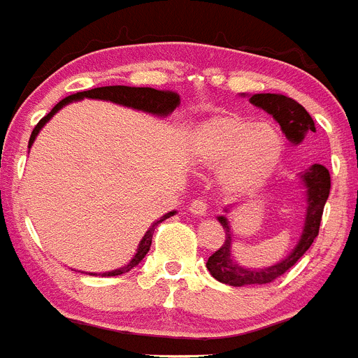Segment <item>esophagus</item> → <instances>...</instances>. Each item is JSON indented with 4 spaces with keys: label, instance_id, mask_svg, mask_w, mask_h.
I'll return each mask as SVG.
<instances>
[{
    "label": "esophagus",
    "instance_id": "obj_1",
    "mask_svg": "<svg viewBox=\"0 0 358 358\" xmlns=\"http://www.w3.org/2000/svg\"><path fill=\"white\" fill-rule=\"evenodd\" d=\"M188 210L194 215H197V217H202V215H206L208 211V202L204 201V199H195V201L189 202Z\"/></svg>",
    "mask_w": 358,
    "mask_h": 358
}]
</instances>
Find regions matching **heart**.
Instances as JSON below:
<instances>
[{
    "label": "heart",
    "mask_w": 358,
    "mask_h": 358,
    "mask_svg": "<svg viewBox=\"0 0 358 358\" xmlns=\"http://www.w3.org/2000/svg\"><path fill=\"white\" fill-rule=\"evenodd\" d=\"M192 150L202 166L222 169L224 185L231 192H249L276 169L283 154V138L273 123L224 115L199 125Z\"/></svg>",
    "instance_id": "obj_1"
}]
</instances>
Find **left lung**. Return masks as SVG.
<instances>
[{
  "instance_id": "1",
  "label": "left lung",
  "mask_w": 358,
  "mask_h": 358,
  "mask_svg": "<svg viewBox=\"0 0 358 358\" xmlns=\"http://www.w3.org/2000/svg\"><path fill=\"white\" fill-rule=\"evenodd\" d=\"M251 102L255 106L262 107L264 110H267L268 115H273L276 122L281 125V131L285 132V136L292 143H301L306 132H315V123L312 116L294 98L285 96V94L281 93H262L252 94ZM301 179L306 186L308 208H306V220L301 240L296 245V249L290 252L289 258H285L281 264L273 265V267L262 268V271H248V268L240 267V265H236L235 262L231 260V233L226 217H218V222L222 224L224 231H226V240L206 262L208 271H210L215 280L231 287L273 283L274 280L283 276L287 271H290L297 264V260L308 251L315 236L319 235L322 210H324V204H327L328 195H330L331 179L328 169L322 166V164L308 166L301 173Z\"/></svg>"
}]
</instances>
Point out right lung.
I'll return each instance as SVG.
<instances>
[{
    "label": "right lung",
    "instance_id": "obj_1",
    "mask_svg": "<svg viewBox=\"0 0 358 358\" xmlns=\"http://www.w3.org/2000/svg\"><path fill=\"white\" fill-rule=\"evenodd\" d=\"M78 98H100V100H110V102L122 103V106L132 107V109H140V110H147V113H152V115H159V116H166L169 113H172L177 106H179V94L173 93V91L169 90H154V87H131V85H106V87H94V90L90 91H80V93L69 94V96L62 98L61 102L57 103L52 110H50L48 115L44 116V118L39 120L34 131H31L30 141H28V147L34 143L36 140V136L39 134L41 127H43L44 123L48 122L53 115H55L57 110L64 107L66 103L73 102V100H78ZM173 211L166 213L164 217H161L157 222L152 224L150 229L145 233L143 240L140 243V249L136 252V256L131 260V264H127L125 267L118 268V271H113V273H106L102 276H120V274L129 273L132 267L140 264L141 260L145 258V255L150 249L152 243V235H154V231H156V226L163 220H166L169 217H172Z\"/></svg>",
    "mask_w": 358,
    "mask_h": 358
}]
</instances>
